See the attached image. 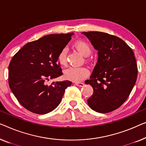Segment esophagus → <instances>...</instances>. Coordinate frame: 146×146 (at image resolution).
<instances>
[{"instance_id": "34e87169", "label": "esophagus", "mask_w": 146, "mask_h": 146, "mask_svg": "<svg viewBox=\"0 0 146 146\" xmlns=\"http://www.w3.org/2000/svg\"><path fill=\"white\" fill-rule=\"evenodd\" d=\"M75 84L78 86H80V87H83L84 86V84L82 83V82H75Z\"/></svg>"}]
</instances>
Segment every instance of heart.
I'll return each instance as SVG.
<instances>
[{
	"label": "heart",
	"instance_id": "heart-1",
	"mask_svg": "<svg viewBox=\"0 0 146 146\" xmlns=\"http://www.w3.org/2000/svg\"><path fill=\"white\" fill-rule=\"evenodd\" d=\"M74 47L77 51L84 56H88L92 53V49L90 44L88 42L83 40H79L74 44ZM67 49L63 48L59 52L56 58V60L60 66H65L67 64ZM64 77L67 80H72L74 82H80L88 76L89 74L88 70L85 67H80V68H74L70 67L66 69L64 72Z\"/></svg>",
	"mask_w": 146,
	"mask_h": 146
}]
</instances>
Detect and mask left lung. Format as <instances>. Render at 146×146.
I'll list each match as a JSON object with an SVG mask.
<instances>
[{
	"instance_id": "8db88e82",
	"label": "left lung",
	"mask_w": 146,
	"mask_h": 146,
	"mask_svg": "<svg viewBox=\"0 0 146 146\" xmlns=\"http://www.w3.org/2000/svg\"><path fill=\"white\" fill-rule=\"evenodd\" d=\"M98 50V60L87 84L94 89L88 99L94 111L107 113L120 107L129 96L138 76L134 54L123 40L99 31L83 32Z\"/></svg>"
}]
</instances>
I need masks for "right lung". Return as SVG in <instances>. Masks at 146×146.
Listing matches in <instances>:
<instances>
[{
    "mask_svg": "<svg viewBox=\"0 0 146 146\" xmlns=\"http://www.w3.org/2000/svg\"><path fill=\"white\" fill-rule=\"evenodd\" d=\"M73 33L50 34L26 44L14 54L8 66V83L19 103L33 113L44 115L60 104L69 80L52 82L62 75L56 58Z\"/></svg>",
    "mask_w": 146,
    "mask_h": 146,
    "instance_id": "right-lung-1",
    "label": "right lung"
}]
</instances>
